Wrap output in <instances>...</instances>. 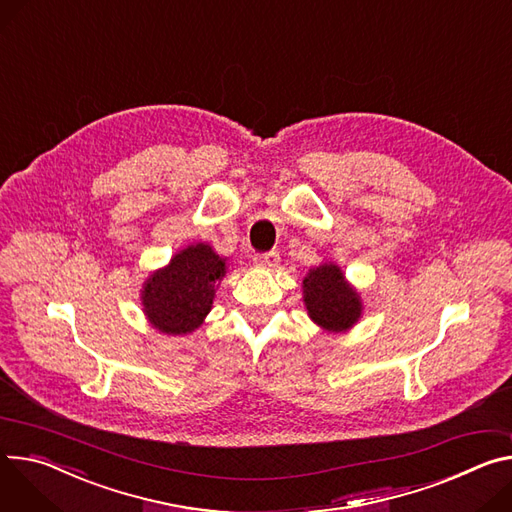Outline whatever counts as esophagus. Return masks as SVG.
Returning a JSON list of instances; mask_svg holds the SVG:
<instances>
[{
  "mask_svg": "<svg viewBox=\"0 0 512 512\" xmlns=\"http://www.w3.org/2000/svg\"><path fill=\"white\" fill-rule=\"evenodd\" d=\"M255 263H257L259 267L273 269V267H277V263H280V253H277V251H269V253L255 255Z\"/></svg>",
  "mask_w": 512,
  "mask_h": 512,
  "instance_id": "obj_1",
  "label": "esophagus"
}]
</instances>
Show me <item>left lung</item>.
<instances>
[{
	"instance_id": "1",
	"label": "left lung",
	"mask_w": 512,
	"mask_h": 512,
	"mask_svg": "<svg viewBox=\"0 0 512 512\" xmlns=\"http://www.w3.org/2000/svg\"><path fill=\"white\" fill-rule=\"evenodd\" d=\"M304 306L320 329L345 333L361 318V296L345 280L339 265L322 263L312 267L302 282Z\"/></svg>"
}]
</instances>
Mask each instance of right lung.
Wrapping results in <instances>:
<instances>
[{
    "label": "right lung",
    "mask_w": 512,
    "mask_h": 512,
    "mask_svg": "<svg viewBox=\"0 0 512 512\" xmlns=\"http://www.w3.org/2000/svg\"><path fill=\"white\" fill-rule=\"evenodd\" d=\"M226 259L208 243H196L175 253L163 269L147 277L143 286V312L165 335L194 333L212 308Z\"/></svg>",
    "instance_id": "add662e5"
}]
</instances>
